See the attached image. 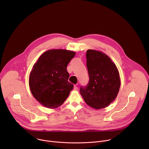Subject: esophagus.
Here are the masks:
<instances>
[{
	"instance_id": "34e87169",
	"label": "esophagus",
	"mask_w": 149,
	"mask_h": 149,
	"mask_svg": "<svg viewBox=\"0 0 149 149\" xmlns=\"http://www.w3.org/2000/svg\"><path fill=\"white\" fill-rule=\"evenodd\" d=\"M74 89L75 90H78V86H77V85H74Z\"/></svg>"
}]
</instances>
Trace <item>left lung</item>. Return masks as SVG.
<instances>
[{
	"instance_id": "8db88e82",
	"label": "left lung",
	"mask_w": 149,
	"mask_h": 149,
	"mask_svg": "<svg viewBox=\"0 0 149 149\" xmlns=\"http://www.w3.org/2000/svg\"><path fill=\"white\" fill-rule=\"evenodd\" d=\"M89 82L81 87L80 94L90 107H107L117 97L120 87L118 70L111 58L101 51L88 49L86 54Z\"/></svg>"
}]
</instances>
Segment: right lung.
I'll return each mask as SVG.
<instances>
[{"label": "right lung", "instance_id": "add662e5", "mask_svg": "<svg viewBox=\"0 0 149 149\" xmlns=\"http://www.w3.org/2000/svg\"><path fill=\"white\" fill-rule=\"evenodd\" d=\"M75 52L67 49H51L42 54L33 66L29 78L31 91L42 105L56 109L73 89L68 81L67 67Z\"/></svg>", "mask_w": 149, "mask_h": 149}]
</instances>
